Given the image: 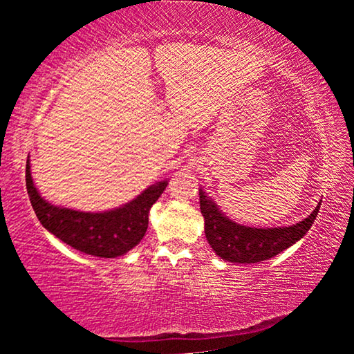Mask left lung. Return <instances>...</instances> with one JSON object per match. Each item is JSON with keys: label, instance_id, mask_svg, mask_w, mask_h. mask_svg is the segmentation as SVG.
I'll list each match as a JSON object with an SVG mask.
<instances>
[{"label": "left lung", "instance_id": "8db88e82", "mask_svg": "<svg viewBox=\"0 0 354 354\" xmlns=\"http://www.w3.org/2000/svg\"><path fill=\"white\" fill-rule=\"evenodd\" d=\"M322 200L313 214L299 223L277 227H254L232 221L217 203L200 189V209L205 217V234L215 254L232 263H257L292 247L310 230Z\"/></svg>", "mask_w": 354, "mask_h": 354}]
</instances>
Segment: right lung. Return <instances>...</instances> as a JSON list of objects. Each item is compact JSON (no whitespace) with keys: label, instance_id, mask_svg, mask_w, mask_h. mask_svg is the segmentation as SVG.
Instances as JSON below:
<instances>
[{"label":"right lung","instance_id":"add662e5","mask_svg":"<svg viewBox=\"0 0 354 354\" xmlns=\"http://www.w3.org/2000/svg\"><path fill=\"white\" fill-rule=\"evenodd\" d=\"M169 181L149 185L127 205L101 212H84L55 206L46 201L34 185L31 160L26 162V189L29 200L41 226L82 253L97 257H118L127 254L143 239L148 227L149 209Z\"/></svg>","mask_w":354,"mask_h":354}]
</instances>
